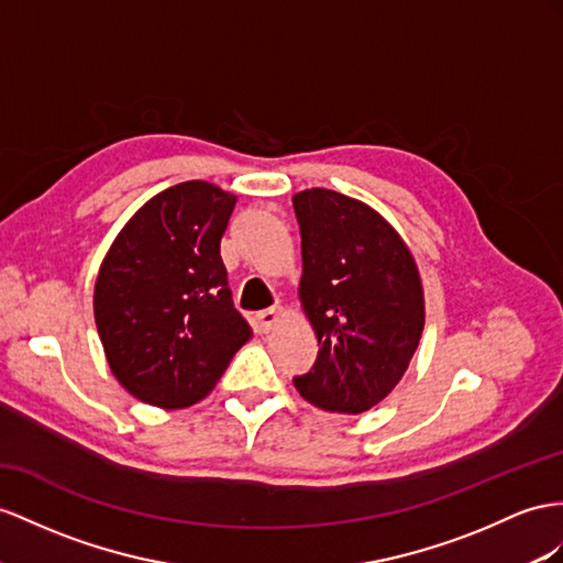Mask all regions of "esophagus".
<instances>
[{
	"mask_svg": "<svg viewBox=\"0 0 563 563\" xmlns=\"http://www.w3.org/2000/svg\"><path fill=\"white\" fill-rule=\"evenodd\" d=\"M278 319H280V307L278 305L268 307V309L256 313V328L262 330V333H268V330L278 323Z\"/></svg>",
	"mask_w": 563,
	"mask_h": 563,
	"instance_id": "1",
	"label": "esophagus"
}]
</instances>
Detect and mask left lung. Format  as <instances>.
I'll list each match as a JSON object with an SVG mask.
<instances>
[{
	"label": "left lung",
	"mask_w": 563,
	"mask_h": 563,
	"mask_svg": "<svg viewBox=\"0 0 563 563\" xmlns=\"http://www.w3.org/2000/svg\"><path fill=\"white\" fill-rule=\"evenodd\" d=\"M301 233L299 297L319 338L295 387L313 407L362 413L405 376L426 323L419 268L380 213L323 187L292 197Z\"/></svg>",
	"instance_id": "left-lung-1"
}]
</instances>
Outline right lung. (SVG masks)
Wrapping results in <instances>:
<instances>
[{
  "label": "right lung",
  "instance_id": "obj_1",
  "mask_svg": "<svg viewBox=\"0 0 563 563\" xmlns=\"http://www.w3.org/2000/svg\"><path fill=\"white\" fill-rule=\"evenodd\" d=\"M233 209L235 195L211 183L173 185L128 221L99 268L95 321L107 362L147 405L207 397L252 335L221 258Z\"/></svg>",
  "mask_w": 563,
  "mask_h": 563
}]
</instances>
